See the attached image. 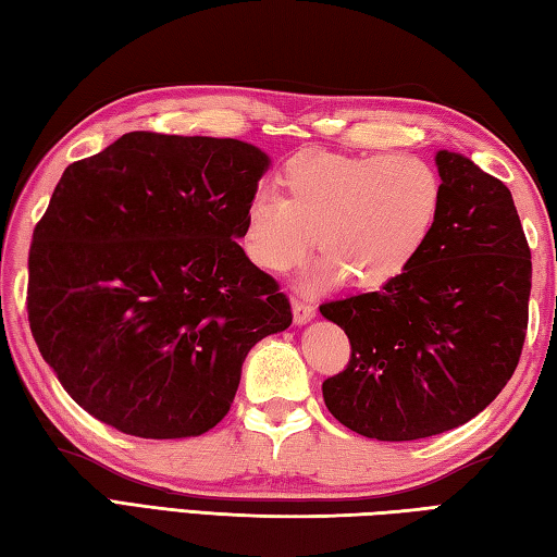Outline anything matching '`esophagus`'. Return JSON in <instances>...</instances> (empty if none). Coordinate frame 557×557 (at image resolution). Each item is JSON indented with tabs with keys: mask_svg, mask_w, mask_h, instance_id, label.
<instances>
[{
	"mask_svg": "<svg viewBox=\"0 0 557 557\" xmlns=\"http://www.w3.org/2000/svg\"><path fill=\"white\" fill-rule=\"evenodd\" d=\"M314 312H318V308H314L310 300L293 298V320H296V324L310 322L314 318Z\"/></svg>",
	"mask_w": 557,
	"mask_h": 557,
	"instance_id": "1",
	"label": "esophagus"
}]
</instances>
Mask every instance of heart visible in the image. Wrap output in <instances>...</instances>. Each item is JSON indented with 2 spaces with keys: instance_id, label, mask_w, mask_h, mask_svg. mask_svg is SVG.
Instances as JSON below:
<instances>
[{
  "instance_id": "1",
  "label": "heart",
  "mask_w": 557,
  "mask_h": 557,
  "mask_svg": "<svg viewBox=\"0 0 557 557\" xmlns=\"http://www.w3.org/2000/svg\"><path fill=\"white\" fill-rule=\"evenodd\" d=\"M278 186L249 201L245 251L257 267L283 271L318 235L314 283L349 276L356 288H377L403 276L442 208V182L417 157L302 150L283 162Z\"/></svg>"
}]
</instances>
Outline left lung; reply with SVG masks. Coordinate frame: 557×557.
Wrapping results in <instances>:
<instances>
[{
  "label": "left lung",
  "mask_w": 557,
  "mask_h": 557,
  "mask_svg": "<svg viewBox=\"0 0 557 557\" xmlns=\"http://www.w3.org/2000/svg\"><path fill=\"white\" fill-rule=\"evenodd\" d=\"M442 208L403 276L322 302L351 359L322 383L334 419L377 442L466 424L507 385L529 327L531 249L509 188L468 157L436 152Z\"/></svg>",
  "instance_id": "1"
}]
</instances>
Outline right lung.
<instances>
[{"label": "right lung", "mask_w": 557, "mask_h": 557, "mask_svg": "<svg viewBox=\"0 0 557 557\" xmlns=\"http://www.w3.org/2000/svg\"><path fill=\"white\" fill-rule=\"evenodd\" d=\"M267 170L243 140L135 131L60 176L28 251V322L99 422L206 434L251 346L290 327L278 283L237 245Z\"/></svg>", "instance_id": "1"}]
</instances>
